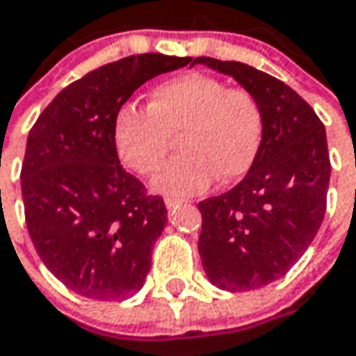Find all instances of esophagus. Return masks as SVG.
<instances>
[{
	"instance_id": "34e87169",
	"label": "esophagus",
	"mask_w": 356,
	"mask_h": 356,
	"mask_svg": "<svg viewBox=\"0 0 356 356\" xmlns=\"http://www.w3.org/2000/svg\"><path fill=\"white\" fill-rule=\"evenodd\" d=\"M183 199H175V197H167L165 199V207L171 211V209H175V207H179V204H183Z\"/></svg>"
}]
</instances>
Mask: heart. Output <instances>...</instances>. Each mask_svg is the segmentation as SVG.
<instances>
[{
	"mask_svg": "<svg viewBox=\"0 0 356 356\" xmlns=\"http://www.w3.org/2000/svg\"><path fill=\"white\" fill-rule=\"evenodd\" d=\"M173 136H179L183 154L161 169L154 191L185 197L207 189L216 175L225 183L236 181L260 152L262 106L244 88L189 72L154 86L149 110L124 104L114 114L118 157L140 175H154L161 167Z\"/></svg>",
	"mask_w": 356,
	"mask_h": 356,
	"instance_id": "obj_1",
	"label": "heart"
}]
</instances>
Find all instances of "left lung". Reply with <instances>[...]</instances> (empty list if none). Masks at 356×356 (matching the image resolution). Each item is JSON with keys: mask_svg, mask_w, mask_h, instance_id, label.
<instances>
[{"mask_svg": "<svg viewBox=\"0 0 356 356\" xmlns=\"http://www.w3.org/2000/svg\"><path fill=\"white\" fill-rule=\"evenodd\" d=\"M193 65L232 76L262 106V145L248 173L199 202V254L209 282L250 291L286 276L323 222L331 177L325 126L300 94L258 68L209 56Z\"/></svg>", "mask_w": 356, "mask_h": 356, "instance_id": "1", "label": "left lung"}]
</instances>
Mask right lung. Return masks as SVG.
<instances>
[{"label": "right lung", "instance_id": "1", "mask_svg": "<svg viewBox=\"0 0 356 356\" xmlns=\"http://www.w3.org/2000/svg\"><path fill=\"white\" fill-rule=\"evenodd\" d=\"M191 60L147 53L96 68L56 94L29 131L27 230L44 266L79 296L128 300L143 288L167 209L120 165L112 122L143 82Z\"/></svg>", "mask_w": 356, "mask_h": 356}]
</instances>
